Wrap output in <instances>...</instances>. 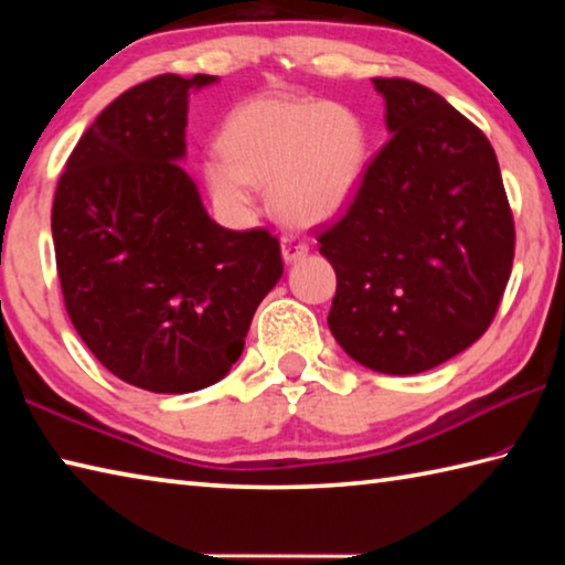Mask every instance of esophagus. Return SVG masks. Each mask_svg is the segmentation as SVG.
Masks as SVG:
<instances>
[{
  "mask_svg": "<svg viewBox=\"0 0 565 565\" xmlns=\"http://www.w3.org/2000/svg\"><path fill=\"white\" fill-rule=\"evenodd\" d=\"M281 254H284V262L291 264V262L301 259V256L309 254V244H306L301 236L286 234V236L281 238Z\"/></svg>",
  "mask_w": 565,
  "mask_h": 565,
  "instance_id": "34e87169",
  "label": "esophagus"
}]
</instances>
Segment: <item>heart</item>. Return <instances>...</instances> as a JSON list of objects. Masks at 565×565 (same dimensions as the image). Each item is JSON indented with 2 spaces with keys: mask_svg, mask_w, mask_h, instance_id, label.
I'll list each match as a JSON object with an SVG mask.
<instances>
[{
  "mask_svg": "<svg viewBox=\"0 0 565 565\" xmlns=\"http://www.w3.org/2000/svg\"><path fill=\"white\" fill-rule=\"evenodd\" d=\"M366 134L339 104L259 97L236 107L222 129V151L204 159L214 202L242 214L256 184H271V206L286 224L313 226L339 216L356 196Z\"/></svg>",
  "mask_w": 565,
  "mask_h": 565,
  "instance_id": "b5f03b06",
  "label": "heart"
}]
</instances>
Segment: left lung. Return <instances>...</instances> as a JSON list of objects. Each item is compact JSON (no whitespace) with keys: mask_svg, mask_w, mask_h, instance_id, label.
Masks as SVG:
<instances>
[{"mask_svg":"<svg viewBox=\"0 0 565 565\" xmlns=\"http://www.w3.org/2000/svg\"><path fill=\"white\" fill-rule=\"evenodd\" d=\"M374 87L391 139L317 238L337 271L333 339L363 366L411 376L491 327L515 228L486 134L424 84L376 76Z\"/></svg>","mask_w":565,"mask_h":565,"instance_id":"obj_1","label":"left lung"}]
</instances>
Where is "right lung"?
I'll return each instance as SVG.
<instances>
[{
	"label": "right lung",
	"mask_w": 565,
	"mask_h": 565,
	"mask_svg": "<svg viewBox=\"0 0 565 565\" xmlns=\"http://www.w3.org/2000/svg\"><path fill=\"white\" fill-rule=\"evenodd\" d=\"M159 74L114 99L66 159L52 236L66 313L114 376L154 394L216 384L284 274L279 238L206 214L179 159L194 89Z\"/></svg>",
	"instance_id": "right-lung-1"
}]
</instances>
